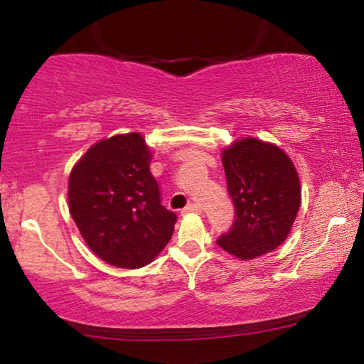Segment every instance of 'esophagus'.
I'll return each mask as SVG.
<instances>
[{
  "label": "esophagus",
  "instance_id": "obj_1",
  "mask_svg": "<svg viewBox=\"0 0 364 364\" xmlns=\"http://www.w3.org/2000/svg\"><path fill=\"white\" fill-rule=\"evenodd\" d=\"M183 214H202V207L198 203H190L183 208Z\"/></svg>",
  "mask_w": 364,
  "mask_h": 364
}]
</instances>
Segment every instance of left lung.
<instances>
[{
  "label": "left lung",
  "mask_w": 364,
  "mask_h": 364,
  "mask_svg": "<svg viewBox=\"0 0 364 364\" xmlns=\"http://www.w3.org/2000/svg\"><path fill=\"white\" fill-rule=\"evenodd\" d=\"M223 166L236 219L217 245L240 260L272 252L289 236L301 205L294 164L277 145L246 136L223 150Z\"/></svg>",
  "instance_id": "8db88e82"
}]
</instances>
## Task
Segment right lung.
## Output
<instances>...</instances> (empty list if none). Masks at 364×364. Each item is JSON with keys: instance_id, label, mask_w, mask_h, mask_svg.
<instances>
[{"instance_id": "obj_1", "label": "right lung", "mask_w": 364, "mask_h": 364, "mask_svg": "<svg viewBox=\"0 0 364 364\" xmlns=\"http://www.w3.org/2000/svg\"><path fill=\"white\" fill-rule=\"evenodd\" d=\"M140 133L101 140L73 166L68 205L89 248L121 269L149 265L173 236L176 214L161 205Z\"/></svg>"}]
</instances>
